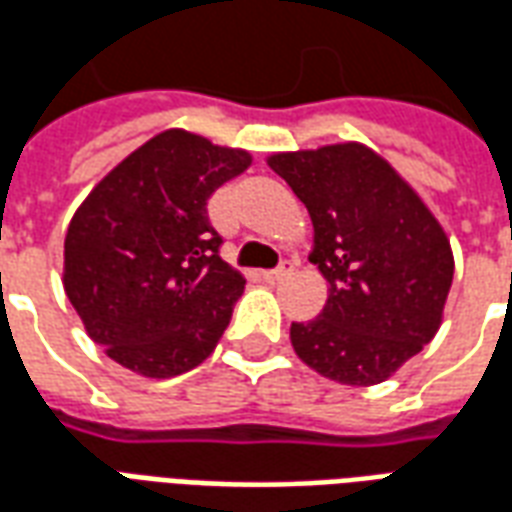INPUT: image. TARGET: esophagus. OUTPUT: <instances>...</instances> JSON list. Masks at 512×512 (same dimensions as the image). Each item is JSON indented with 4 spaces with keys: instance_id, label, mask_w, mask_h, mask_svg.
<instances>
[{
    "instance_id": "obj_1",
    "label": "esophagus",
    "mask_w": 512,
    "mask_h": 512,
    "mask_svg": "<svg viewBox=\"0 0 512 512\" xmlns=\"http://www.w3.org/2000/svg\"><path fill=\"white\" fill-rule=\"evenodd\" d=\"M293 271H296V263H293V260H285V263L279 268H274V271H263V279H266L268 285H277L282 279H288Z\"/></svg>"
}]
</instances>
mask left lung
I'll return each instance as SVG.
<instances>
[{
  "label": "left lung",
  "mask_w": 512,
  "mask_h": 512,
  "mask_svg": "<svg viewBox=\"0 0 512 512\" xmlns=\"http://www.w3.org/2000/svg\"><path fill=\"white\" fill-rule=\"evenodd\" d=\"M268 167L307 205L310 263L329 282L321 315L290 326L293 351L337 384H381L439 332L455 271L450 238L367 145L274 153Z\"/></svg>",
  "instance_id": "8db88e82"
}]
</instances>
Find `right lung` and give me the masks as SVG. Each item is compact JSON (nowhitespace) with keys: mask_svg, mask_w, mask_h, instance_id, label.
I'll return each mask as SVG.
<instances>
[{"mask_svg":"<svg viewBox=\"0 0 512 512\" xmlns=\"http://www.w3.org/2000/svg\"><path fill=\"white\" fill-rule=\"evenodd\" d=\"M241 147L183 128L136 147L76 208L62 285L117 365L172 378L213 354L246 279L219 257L208 197L249 169Z\"/></svg>","mask_w":512,"mask_h":512,"instance_id":"1","label":"right lung"}]
</instances>
